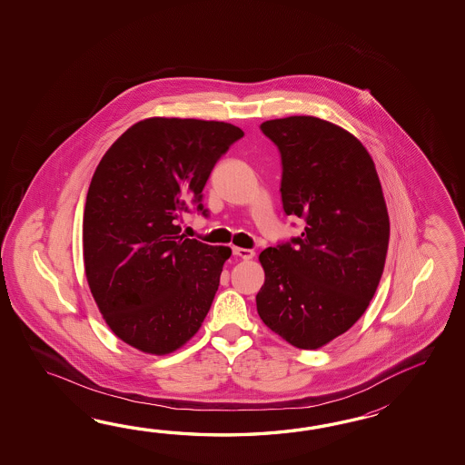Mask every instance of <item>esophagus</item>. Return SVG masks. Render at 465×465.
I'll return each mask as SVG.
<instances>
[{
	"mask_svg": "<svg viewBox=\"0 0 465 465\" xmlns=\"http://www.w3.org/2000/svg\"><path fill=\"white\" fill-rule=\"evenodd\" d=\"M232 254L244 259V261H249V259L254 257V251L252 249H244V247L232 246Z\"/></svg>",
	"mask_w": 465,
	"mask_h": 465,
	"instance_id": "obj_1",
	"label": "esophagus"
}]
</instances>
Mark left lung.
<instances>
[{"instance_id": "obj_1", "label": "left lung", "mask_w": 465, "mask_h": 465, "mask_svg": "<svg viewBox=\"0 0 465 465\" xmlns=\"http://www.w3.org/2000/svg\"><path fill=\"white\" fill-rule=\"evenodd\" d=\"M261 129L281 151L284 213L306 228L259 254L257 314L291 346L312 351L354 326L376 294L391 234L386 199L374 161L346 129L314 116Z\"/></svg>"}]
</instances>
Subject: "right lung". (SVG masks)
I'll return each instance as SVG.
<instances>
[{"mask_svg": "<svg viewBox=\"0 0 465 465\" xmlns=\"http://www.w3.org/2000/svg\"><path fill=\"white\" fill-rule=\"evenodd\" d=\"M242 129L223 121L143 119L99 161L83 216V261L109 329L128 346L166 356L203 326L231 247L181 234L203 211L211 171Z\"/></svg>", "mask_w": 465, "mask_h": 465, "instance_id": "add662e5", "label": "right lung"}]
</instances>
